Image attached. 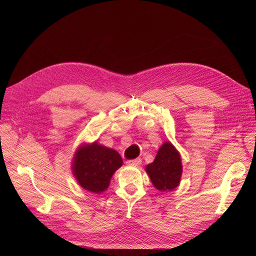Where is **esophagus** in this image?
Listing matches in <instances>:
<instances>
[{
  "label": "esophagus",
  "instance_id": "obj_1",
  "mask_svg": "<svg viewBox=\"0 0 256 256\" xmlns=\"http://www.w3.org/2000/svg\"><path fill=\"white\" fill-rule=\"evenodd\" d=\"M126 164L130 165V166H138V165L142 164V159L136 158V159H134V160H128V161H126Z\"/></svg>",
  "mask_w": 256,
  "mask_h": 256
}]
</instances>
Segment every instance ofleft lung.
I'll use <instances>...</instances> for the list:
<instances>
[{
    "label": "left lung",
    "instance_id": "1",
    "mask_svg": "<svg viewBox=\"0 0 256 256\" xmlns=\"http://www.w3.org/2000/svg\"><path fill=\"white\" fill-rule=\"evenodd\" d=\"M153 186L160 192H170L180 184L182 164L179 152L170 142H165L155 160L146 166Z\"/></svg>",
    "mask_w": 256,
    "mask_h": 256
}]
</instances>
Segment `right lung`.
I'll return each instance as SVG.
<instances>
[{
    "instance_id": "add662e5",
    "label": "right lung",
    "mask_w": 256,
    "mask_h": 256,
    "mask_svg": "<svg viewBox=\"0 0 256 256\" xmlns=\"http://www.w3.org/2000/svg\"><path fill=\"white\" fill-rule=\"evenodd\" d=\"M122 165V159L116 150L94 142L79 147L72 170L80 186L99 194L108 188L114 173Z\"/></svg>"
}]
</instances>
